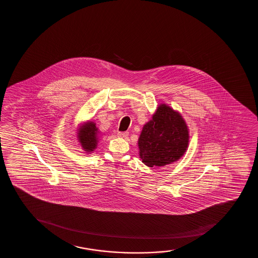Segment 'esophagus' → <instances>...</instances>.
Returning <instances> with one entry per match:
<instances>
[{
    "instance_id": "34e87169",
    "label": "esophagus",
    "mask_w": 258,
    "mask_h": 258,
    "mask_svg": "<svg viewBox=\"0 0 258 258\" xmlns=\"http://www.w3.org/2000/svg\"><path fill=\"white\" fill-rule=\"evenodd\" d=\"M127 136V132H118V137H119V138H126Z\"/></svg>"
}]
</instances>
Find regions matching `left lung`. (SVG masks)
Instances as JSON below:
<instances>
[{"label": "left lung", "mask_w": 258, "mask_h": 258, "mask_svg": "<svg viewBox=\"0 0 258 258\" xmlns=\"http://www.w3.org/2000/svg\"><path fill=\"white\" fill-rule=\"evenodd\" d=\"M188 140V129L181 114L161 104L140 134V158L151 168L170 164L183 156Z\"/></svg>", "instance_id": "left-lung-1"}]
</instances>
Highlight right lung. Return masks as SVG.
Instances as JSON below:
<instances>
[{"instance_id": "1", "label": "right lung", "mask_w": 258, "mask_h": 258, "mask_svg": "<svg viewBox=\"0 0 258 258\" xmlns=\"http://www.w3.org/2000/svg\"><path fill=\"white\" fill-rule=\"evenodd\" d=\"M77 137L83 150L88 153L92 152L96 148L99 132L94 122H87L86 124L83 125Z\"/></svg>"}]
</instances>
